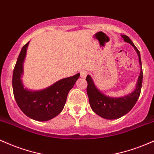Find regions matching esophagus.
I'll return each mask as SVG.
<instances>
[{
    "label": "esophagus",
    "instance_id": "obj_1",
    "mask_svg": "<svg viewBox=\"0 0 154 154\" xmlns=\"http://www.w3.org/2000/svg\"><path fill=\"white\" fill-rule=\"evenodd\" d=\"M88 75V72L86 71H82L80 72V76L82 78H85L86 76Z\"/></svg>",
    "mask_w": 154,
    "mask_h": 154
}]
</instances>
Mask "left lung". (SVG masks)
I'll use <instances>...</instances> for the list:
<instances>
[{
    "label": "left lung",
    "mask_w": 154,
    "mask_h": 154,
    "mask_svg": "<svg viewBox=\"0 0 154 154\" xmlns=\"http://www.w3.org/2000/svg\"><path fill=\"white\" fill-rule=\"evenodd\" d=\"M124 41L133 46L138 55L139 63L140 65V72L137 79L135 89L130 94L119 98H111L107 96L95 87L94 82L90 75L86 77L88 82L87 93L89 98V103L91 109L100 117L106 119H119L127 114L133 108L140 94L143 82V70L140 54L138 49L127 35H122Z\"/></svg>",
    "instance_id": "8db88e82"
}]
</instances>
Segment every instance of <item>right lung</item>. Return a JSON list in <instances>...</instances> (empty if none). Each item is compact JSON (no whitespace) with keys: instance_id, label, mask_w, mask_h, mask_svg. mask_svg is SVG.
Here are the masks:
<instances>
[{"instance_id":"1","label":"right lung","mask_w":154,"mask_h":154,"mask_svg":"<svg viewBox=\"0 0 154 154\" xmlns=\"http://www.w3.org/2000/svg\"><path fill=\"white\" fill-rule=\"evenodd\" d=\"M29 43L22 47L14 69L12 78L14 95L19 109L26 116L36 121H48L63 110L67 95L80 74L60 79L40 91H33L24 88L21 77Z\"/></svg>"}]
</instances>
